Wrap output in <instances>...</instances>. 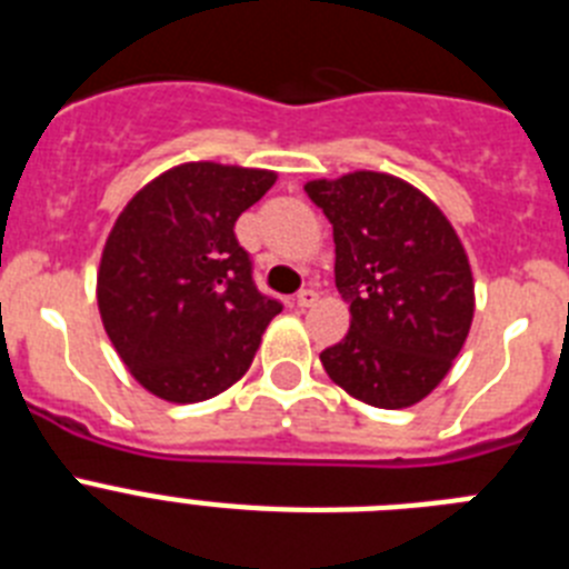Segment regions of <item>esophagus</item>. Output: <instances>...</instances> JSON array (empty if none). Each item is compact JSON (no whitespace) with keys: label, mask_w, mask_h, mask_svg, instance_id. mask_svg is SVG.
I'll use <instances>...</instances> for the list:
<instances>
[{"label":"esophagus","mask_w":569,"mask_h":569,"mask_svg":"<svg viewBox=\"0 0 569 569\" xmlns=\"http://www.w3.org/2000/svg\"><path fill=\"white\" fill-rule=\"evenodd\" d=\"M316 301H319V290L316 288H305L296 296V305H299V308H313Z\"/></svg>","instance_id":"1"}]
</instances>
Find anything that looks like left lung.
<instances>
[{"label":"left lung","mask_w":569,"mask_h":569,"mask_svg":"<svg viewBox=\"0 0 569 569\" xmlns=\"http://www.w3.org/2000/svg\"><path fill=\"white\" fill-rule=\"evenodd\" d=\"M305 193L333 224L336 288L350 301V330L321 365L365 405H416L470 333L472 273L453 224L413 184L373 170L316 179Z\"/></svg>","instance_id":"1"}]
</instances>
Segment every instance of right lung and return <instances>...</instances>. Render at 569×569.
I'll list each match as a JSON object with an SVG mask.
<instances>
[{
    "label": "right lung",
    "instance_id": "1",
    "mask_svg": "<svg viewBox=\"0 0 569 569\" xmlns=\"http://www.w3.org/2000/svg\"><path fill=\"white\" fill-rule=\"evenodd\" d=\"M276 182L270 170L188 162L119 213L97 276L102 325L144 390L190 405L248 373L281 301L261 293L233 224Z\"/></svg>",
    "mask_w": 569,
    "mask_h": 569
}]
</instances>
